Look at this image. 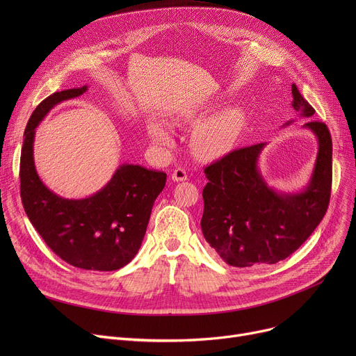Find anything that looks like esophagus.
<instances>
[{"label": "esophagus", "instance_id": "1", "mask_svg": "<svg viewBox=\"0 0 356 356\" xmlns=\"http://www.w3.org/2000/svg\"><path fill=\"white\" fill-rule=\"evenodd\" d=\"M172 179H173V181H184V180H188V173H186L184 168L177 167L172 175Z\"/></svg>", "mask_w": 356, "mask_h": 356}]
</instances>
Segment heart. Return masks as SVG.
<instances>
[{
  "label": "heart",
  "instance_id": "obj_1",
  "mask_svg": "<svg viewBox=\"0 0 356 356\" xmlns=\"http://www.w3.org/2000/svg\"><path fill=\"white\" fill-rule=\"evenodd\" d=\"M199 118L196 111H184L176 117L179 122H195ZM244 125V114L238 108H227L200 122L191 136L192 153L202 160L213 159L222 154L235 143L239 131ZM147 133L156 145L167 147L172 144V137L167 128L156 121L147 125Z\"/></svg>",
  "mask_w": 356,
  "mask_h": 356
}]
</instances>
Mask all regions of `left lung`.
<instances>
[{"label": "left lung", "mask_w": 356, "mask_h": 356, "mask_svg": "<svg viewBox=\"0 0 356 356\" xmlns=\"http://www.w3.org/2000/svg\"><path fill=\"white\" fill-rule=\"evenodd\" d=\"M293 108L310 118L312 105L291 85ZM291 121L287 122V125ZM316 136L319 148L309 184L302 192H277L258 170L264 143L244 147L204 168V239L232 267L275 264L293 254L323 219L332 189V138L325 122L303 125Z\"/></svg>", "instance_id": "8db88e82"}]
</instances>
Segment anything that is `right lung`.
Wrapping results in <instances>:
<instances>
[{"label": "right lung", "instance_id": "obj_1", "mask_svg": "<svg viewBox=\"0 0 356 356\" xmlns=\"http://www.w3.org/2000/svg\"><path fill=\"white\" fill-rule=\"evenodd\" d=\"M86 89L54 92L33 111L22 148L20 193L31 225L56 255L78 268L114 271L138 252L167 175L121 164L101 191L85 199H65L46 188L34 165L35 128L51 108Z\"/></svg>", "mask_w": 356, "mask_h": 356}]
</instances>
